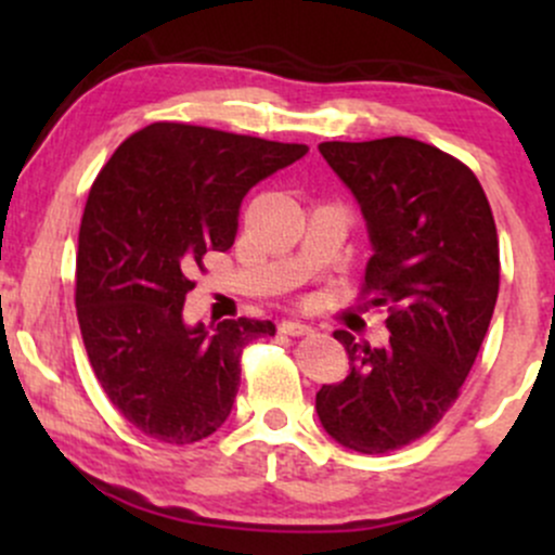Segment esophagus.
Segmentation results:
<instances>
[{
    "instance_id": "1",
    "label": "esophagus",
    "mask_w": 555,
    "mask_h": 555,
    "mask_svg": "<svg viewBox=\"0 0 555 555\" xmlns=\"http://www.w3.org/2000/svg\"><path fill=\"white\" fill-rule=\"evenodd\" d=\"M279 331L286 336H308L313 328L305 326V323H299V321H282L279 323Z\"/></svg>"
}]
</instances>
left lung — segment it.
<instances>
[{
    "label": "left lung",
    "instance_id": "8db88e82",
    "mask_svg": "<svg viewBox=\"0 0 555 555\" xmlns=\"http://www.w3.org/2000/svg\"><path fill=\"white\" fill-rule=\"evenodd\" d=\"M358 197L373 258L360 297L386 308V347L336 331L352 371L321 386L334 441L388 454L436 428L460 399L499 297V234L486 190L460 158L412 138L318 145Z\"/></svg>",
    "mask_w": 555,
    "mask_h": 555
}]
</instances>
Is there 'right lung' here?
Returning <instances> with one entry per match:
<instances>
[{"label": "right lung", "instance_id": "1", "mask_svg": "<svg viewBox=\"0 0 555 555\" xmlns=\"http://www.w3.org/2000/svg\"><path fill=\"white\" fill-rule=\"evenodd\" d=\"M308 154L211 127L154 122L114 151L80 221L75 308L101 388L127 423L164 443H195L224 425L242 349L271 321L184 326L203 256L234 245L242 197Z\"/></svg>", "mask_w": 555, "mask_h": 555}]
</instances>
